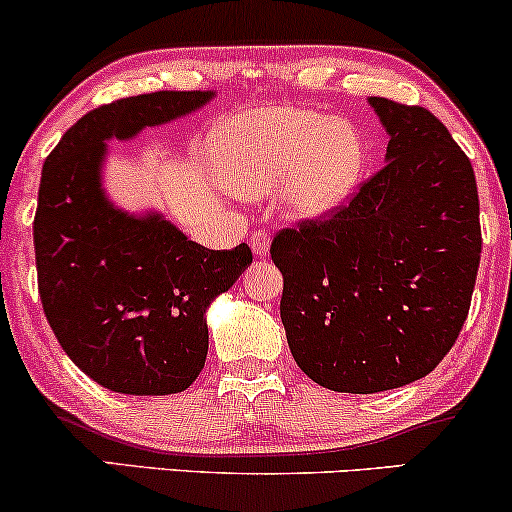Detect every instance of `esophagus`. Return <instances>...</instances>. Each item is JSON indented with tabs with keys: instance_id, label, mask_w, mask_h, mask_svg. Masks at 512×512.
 Here are the masks:
<instances>
[{
	"instance_id": "esophagus-1",
	"label": "esophagus",
	"mask_w": 512,
	"mask_h": 512,
	"mask_svg": "<svg viewBox=\"0 0 512 512\" xmlns=\"http://www.w3.org/2000/svg\"><path fill=\"white\" fill-rule=\"evenodd\" d=\"M250 248L257 257H267L269 255V236L264 231H255L250 236Z\"/></svg>"
}]
</instances>
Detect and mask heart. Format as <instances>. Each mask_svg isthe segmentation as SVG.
Listing matches in <instances>:
<instances>
[{"label":"heart","mask_w":512,"mask_h":512,"mask_svg":"<svg viewBox=\"0 0 512 512\" xmlns=\"http://www.w3.org/2000/svg\"><path fill=\"white\" fill-rule=\"evenodd\" d=\"M223 180L240 195L281 192L296 219L320 221L342 209L361 180L366 149L354 125L301 105L243 110L214 132Z\"/></svg>","instance_id":"b5f03b06"}]
</instances>
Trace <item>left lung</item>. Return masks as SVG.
Returning <instances> with one entry per match:
<instances>
[{"label": "left lung", "mask_w": 512, "mask_h": 512, "mask_svg": "<svg viewBox=\"0 0 512 512\" xmlns=\"http://www.w3.org/2000/svg\"><path fill=\"white\" fill-rule=\"evenodd\" d=\"M383 170L325 221L272 243L281 322L298 368L334 392L373 395L424 378L455 344L481 255L474 170L426 108L368 98Z\"/></svg>", "instance_id": "8db88e82"}]
</instances>
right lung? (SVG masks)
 <instances>
[{
    "instance_id": "add662e5",
    "label": "right lung",
    "mask_w": 512,
    "mask_h": 512,
    "mask_svg": "<svg viewBox=\"0 0 512 512\" xmlns=\"http://www.w3.org/2000/svg\"><path fill=\"white\" fill-rule=\"evenodd\" d=\"M211 98L216 91H156L101 105L45 158L33 221L45 317L64 354L122 395H175L195 383L209 305L252 262L245 243L209 250L161 211L117 207L103 187L110 139L129 142Z\"/></svg>"
}]
</instances>
